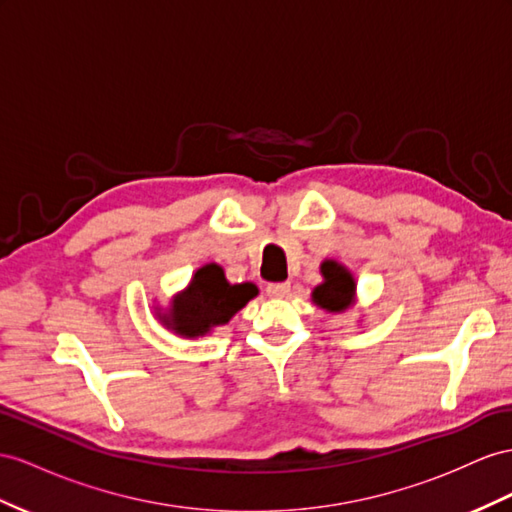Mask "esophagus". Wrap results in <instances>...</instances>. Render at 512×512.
Returning <instances> with one entry per match:
<instances>
[{
	"label": "esophagus",
	"mask_w": 512,
	"mask_h": 512,
	"mask_svg": "<svg viewBox=\"0 0 512 512\" xmlns=\"http://www.w3.org/2000/svg\"><path fill=\"white\" fill-rule=\"evenodd\" d=\"M266 294L270 298H283V296L290 294V283H268Z\"/></svg>",
	"instance_id": "34e87169"
}]
</instances>
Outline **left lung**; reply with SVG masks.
<instances>
[{"instance_id":"8db88e82","label":"left lung","mask_w":512,"mask_h":512,"mask_svg":"<svg viewBox=\"0 0 512 512\" xmlns=\"http://www.w3.org/2000/svg\"><path fill=\"white\" fill-rule=\"evenodd\" d=\"M320 272L324 281L311 292L313 303L331 313H342L355 305L357 283L348 268L337 264L335 259H326L322 261Z\"/></svg>"}]
</instances>
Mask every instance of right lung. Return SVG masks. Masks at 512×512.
I'll return each mask as SVG.
<instances>
[{"instance_id":"1","label":"right lung","mask_w":512,"mask_h":512,"mask_svg":"<svg viewBox=\"0 0 512 512\" xmlns=\"http://www.w3.org/2000/svg\"><path fill=\"white\" fill-rule=\"evenodd\" d=\"M255 296L253 283L231 285L218 264H205L192 274L186 290L170 300L168 311L157 313V318L181 337H203L214 326L227 324Z\"/></svg>"}]
</instances>
